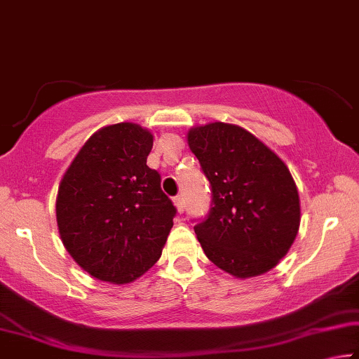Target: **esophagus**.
I'll return each mask as SVG.
<instances>
[{"mask_svg": "<svg viewBox=\"0 0 359 359\" xmlns=\"http://www.w3.org/2000/svg\"><path fill=\"white\" fill-rule=\"evenodd\" d=\"M173 202H175V205H176V208H178V212L180 213H183L184 212V198H183V196H176L175 198H173Z\"/></svg>", "mask_w": 359, "mask_h": 359, "instance_id": "1", "label": "esophagus"}]
</instances>
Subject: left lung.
Wrapping results in <instances>:
<instances>
[{"label": "left lung", "instance_id": "left-lung-1", "mask_svg": "<svg viewBox=\"0 0 359 359\" xmlns=\"http://www.w3.org/2000/svg\"><path fill=\"white\" fill-rule=\"evenodd\" d=\"M187 144L212 186V208L194 226L213 264L245 279L269 271L294 244L300 198L287 165L237 125L191 128Z\"/></svg>", "mask_w": 359, "mask_h": 359}]
</instances>
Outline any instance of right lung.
I'll use <instances>...</instances> for the list:
<instances>
[{
	"label": "right lung",
	"mask_w": 359,
	"mask_h": 359,
	"mask_svg": "<svg viewBox=\"0 0 359 359\" xmlns=\"http://www.w3.org/2000/svg\"><path fill=\"white\" fill-rule=\"evenodd\" d=\"M149 130L115 123L97 130L59 184L56 218L72 258L99 280L128 284L162 255L176 208L147 167Z\"/></svg>",
	"instance_id": "add662e5"
}]
</instances>
